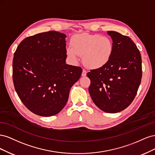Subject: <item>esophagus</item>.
I'll list each match as a JSON object with an SVG mask.
<instances>
[{
  "label": "esophagus",
  "instance_id": "obj_1",
  "mask_svg": "<svg viewBox=\"0 0 155 155\" xmlns=\"http://www.w3.org/2000/svg\"><path fill=\"white\" fill-rule=\"evenodd\" d=\"M87 71L85 70H83V71H82V74H81V76H83V77H85V76H87Z\"/></svg>",
  "mask_w": 155,
  "mask_h": 155
}]
</instances>
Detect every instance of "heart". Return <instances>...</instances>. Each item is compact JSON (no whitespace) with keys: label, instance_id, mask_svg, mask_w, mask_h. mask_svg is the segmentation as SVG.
Returning a JSON list of instances; mask_svg holds the SVG:
<instances>
[{"label":"heart","instance_id":"b5f03b06","mask_svg":"<svg viewBox=\"0 0 155 155\" xmlns=\"http://www.w3.org/2000/svg\"><path fill=\"white\" fill-rule=\"evenodd\" d=\"M70 46L66 48V54L72 63H77L79 56L85 66L96 70L105 67L110 61L114 50L113 43L109 37L98 34L83 33L74 35Z\"/></svg>","mask_w":155,"mask_h":155}]
</instances>
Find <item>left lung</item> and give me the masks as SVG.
I'll use <instances>...</instances> for the list:
<instances>
[{
	"label": "left lung",
	"mask_w": 155,
	"mask_h": 155,
	"mask_svg": "<svg viewBox=\"0 0 155 155\" xmlns=\"http://www.w3.org/2000/svg\"><path fill=\"white\" fill-rule=\"evenodd\" d=\"M113 43L112 56L105 67L87 74L91 79L88 91L93 102L101 110L116 113L127 107L141 83V55L130 37L108 31Z\"/></svg>",
	"instance_id": "8db88e82"
}]
</instances>
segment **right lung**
Returning a JSON list of instances; mask_svg holds the SVG:
<instances>
[{"label": "right lung", "mask_w": 155, "mask_h": 155, "mask_svg": "<svg viewBox=\"0 0 155 155\" xmlns=\"http://www.w3.org/2000/svg\"><path fill=\"white\" fill-rule=\"evenodd\" d=\"M67 35L56 31L27 37L18 45L13 59V81L28 109L41 116L58 114L82 68L66 64Z\"/></svg>", "instance_id": "add662e5"}]
</instances>
